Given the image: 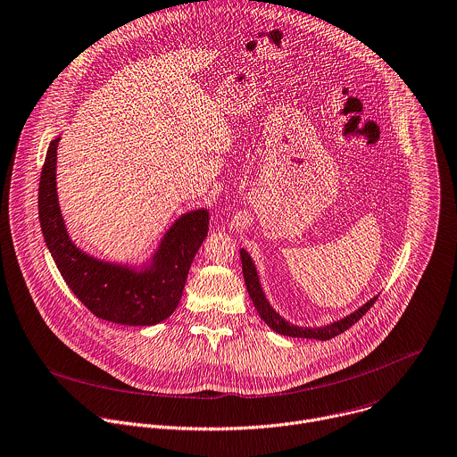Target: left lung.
Instances as JSON below:
<instances>
[{
    "instance_id": "1",
    "label": "left lung",
    "mask_w": 457,
    "mask_h": 457,
    "mask_svg": "<svg viewBox=\"0 0 457 457\" xmlns=\"http://www.w3.org/2000/svg\"><path fill=\"white\" fill-rule=\"evenodd\" d=\"M240 258H242V272H244V281H245V287H247V292H249V297L253 299L254 307L260 314V318L278 334L281 336H287V337H307V339H320V341H328L332 337H337L339 334L346 332L352 325H355L373 305L377 297L370 299L364 307H361L357 312H353L352 316L330 325V327H325V328H299V327H294V325H288L285 320H281L274 311L272 307L269 305V301L265 299L263 292H262V287H260V281H258V274H256V269L249 258V254L245 251H240Z\"/></svg>"
}]
</instances>
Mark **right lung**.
<instances>
[{
  "label": "right lung",
  "instance_id": "right-lung-1",
  "mask_svg": "<svg viewBox=\"0 0 457 457\" xmlns=\"http://www.w3.org/2000/svg\"><path fill=\"white\" fill-rule=\"evenodd\" d=\"M57 145L59 137L50 143L41 170L39 220L64 281L104 321L150 327L167 320L179 305L194 256L208 235V213L183 215L163 238L154 263L141 272L98 262L79 251L66 233L55 188Z\"/></svg>",
  "mask_w": 457,
  "mask_h": 457
}]
</instances>
